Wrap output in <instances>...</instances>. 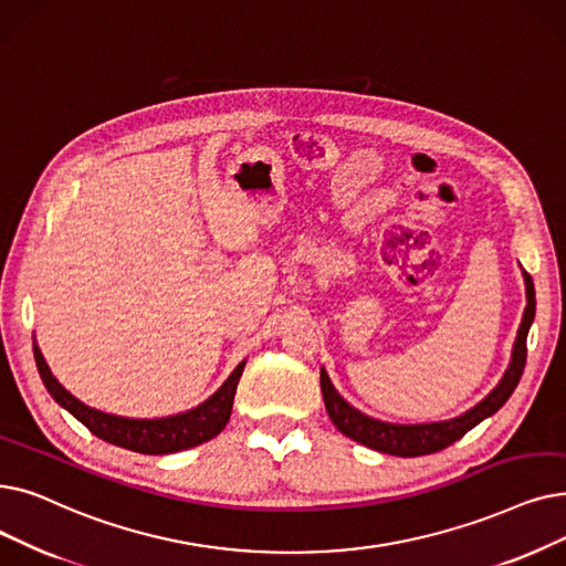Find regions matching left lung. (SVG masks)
<instances>
[{"label": "left lung", "instance_id": "8db88e82", "mask_svg": "<svg viewBox=\"0 0 566 566\" xmlns=\"http://www.w3.org/2000/svg\"><path fill=\"white\" fill-rule=\"evenodd\" d=\"M523 277H525L527 305L523 312V322L518 326V335H515V342H513L509 367L504 370L500 384L490 390L481 402H476L472 409H467L464 413H460V416H455V419H449V421L388 423L381 419H373V416H367L360 409L352 407L335 390L328 373L322 367V392H324L326 411L331 416L333 426L342 434H347L349 439L358 441V444H363L367 449H375V451L388 453V455L416 458V455H428V453L451 447L453 441H458L464 432H470L474 426H479L483 419H488V416L500 411L523 377L525 360H527V333H530V326H532L534 314H536L534 282L525 273V270H523Z\"/></svg>", "mask_w": 566, "mask_h": 566}]
</instances>
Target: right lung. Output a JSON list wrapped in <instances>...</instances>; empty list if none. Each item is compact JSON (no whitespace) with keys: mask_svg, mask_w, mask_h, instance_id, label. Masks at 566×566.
I'll list each match as a JSON object with an SVG mask.
<instances>
[{"mask_svg":"<svg viewBox=\"0 0 566 566\" xmlns=\"http://www.w3.org/2000/svg\"><path fill=\"white\" fill-rule=\"evenodd\" d=\"M34 360L39 367V375L43 379V386L51 392L53 400L64 407L73 419H78L90 432H94L99 439L108 441V444L129 449L145 455H166L185 451L191 447H199L203 441L217 437L222 432L231 419L235 388L242 377L244 363L235 365V370L229 375V379L219 386L208 400H203L199 407L161 416V419H129V416H117L102 409H94L85 402H81L55 379V375L48 367L39 344L34 339Z\"/></svg>","mask_w":566,"mask_h":566,"instance_id":"obj_1","label":"right lung"}]
</instances>
